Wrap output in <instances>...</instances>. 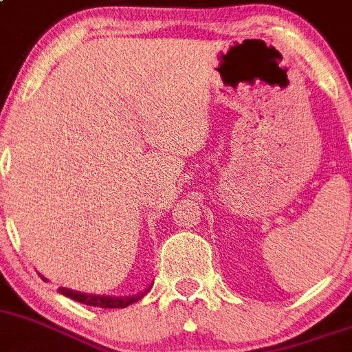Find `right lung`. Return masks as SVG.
Wrapping results in <instances>:
<instances>
[{
    "instance_id": "obj_1",
    "label": "right lung",
    "mask_w": 352,
    "mask_h": 352,
    "mask_svg": "<svg viewBox=\"0 0 352 352\" xmlns=\"http://www.w3.org/2000/svg\"><path fill=\"white\" fill-rule=\"evenodd\" d=\"M44 282H47L44 276H41ZM60 294L67 296V298L74 299L78 303L83 305H90V307H99V308H125L129 307V305L136 303L143 296L151 290L145 289L143 292H138V294L133 296H100V294H88V292H79V290H72V289H65V287H60Z\"/></svg>"
}]
</instances>
